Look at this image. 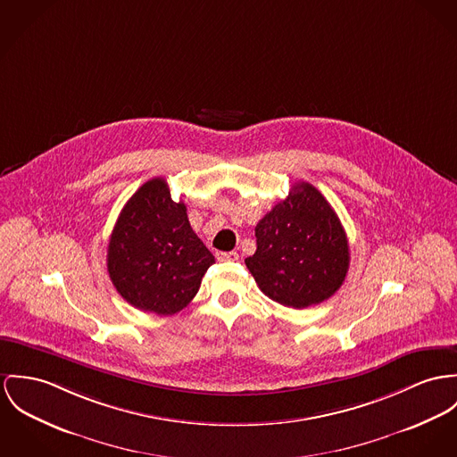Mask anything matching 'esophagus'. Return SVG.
Instances as JSON below:
<instances>
[{
    "label": "esophagus",
    "mask_w": 457,
    "mask_h": 457,
    "mask_svg": "<svg viewBox=\"0 0 457 457\" xmlns=\"http://www.w3.org/2000/svg\"><path fill=\"white\" fill-rule=\"evenodd\" d=\"M217 261H237L238 253L237 252H215Z\"/></svg>",
    "instance_id": "obj_1"
}]
</instances>
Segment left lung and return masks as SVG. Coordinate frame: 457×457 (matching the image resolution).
Segmentation results:
<instances>
[{
	"label": "left lung",
	"instance_id": "obj_1",
	"mask_svg": "<svg viewBox=\"0 0 457 457\" xmlns=\"http://www.w3.org/2000/svg\"><path fill=\"white\" fill-rule=\"evenodd\" d=\"M257 250L245 264L264 295L295 310L334 295L350 268V245L337 213L310 182L255 226Z\"/></svg>",
	"mask_w": 457,
	"mask_h": 457
}]
</instances>
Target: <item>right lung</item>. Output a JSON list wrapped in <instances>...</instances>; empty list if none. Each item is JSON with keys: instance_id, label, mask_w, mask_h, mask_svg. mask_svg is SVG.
<instances>
[{"instance_id": "obj_1", "label": "right lung", "mask_w": 457, "mask_h": 457, "mask_svg": "<svg viewBox=\"0 0 457 457\" xmlns=\"http://www.w3.org/2000/svg\"><path fill=\"white\" fill-rule=\"evenodd\" d=\"M213 262L189 224L186 205L172 200L162 177L142 184L125 204L107 246V273L118 294L156 315L186 308Z\"/></svg>"}]
</instances>
